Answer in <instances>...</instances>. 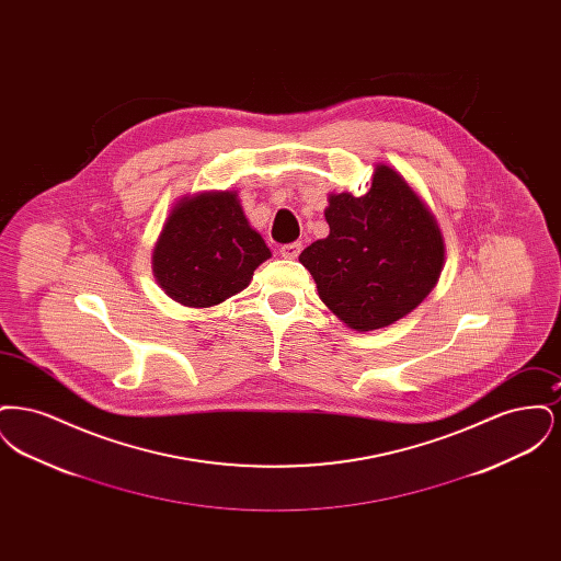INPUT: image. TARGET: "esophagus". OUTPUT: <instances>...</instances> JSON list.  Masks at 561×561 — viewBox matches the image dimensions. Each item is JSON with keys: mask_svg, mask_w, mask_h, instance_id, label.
Masks as SVG:
<instances>
[{"mask_svg": "<svg viewBox=\"0 0 561 561\" xmlns=\"http://www.w3.org/2000/svg\"><path fill=\"white\" fill-rule=\"evenodd\" d=\"M300 250H302V243L293 241V243H284V245L279 248V254H282L284 259H296V256L300 254Z\"/></svg>", "mask_w": 561, "mask_h": 561, "instance_id": "esophagus-1", "label": "esophagus"}]
</instances>
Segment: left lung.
I'll list each match as a JSON object with an SVG mask.
<instances>
[{
	"instance_id": "8db88e82",
	"label": "left lung",
	"mask_w": 561,
	"mask_h": 561,
	"mask_svg": "<svg viewBox=\"0 0 561 561\" xmlns=\"http://www.w3.org/2000/svg\"><path fill=\"white\" fill-rule=\"evenodd\" d=\"M330 236L305 248L320 298L357 332L385 328L423 302L444 265V241L421 197L389 165L355 197L330 195Z\"/></svg>"
}]
</instances>
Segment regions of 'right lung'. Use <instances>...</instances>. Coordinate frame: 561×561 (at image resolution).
I'll list each match as a JSON object with an SVG mask.
<instances>
[{"label": "right lung", "instance_id": "obj_1", "mask_svg": "<svg viewBox=\"0 0 561 561\" xmlns=\"http://www.w3.org/2000/svg\"><path fill=\"white\" fill-rule=\"evenodd\" d=\"M268 256L236 193L218 191L183 199L172 210L153 252V271L176 302L213 307L243 290Z\"/></svg>", "mask_w": 561, "mask_h": 561}]
</instances>
